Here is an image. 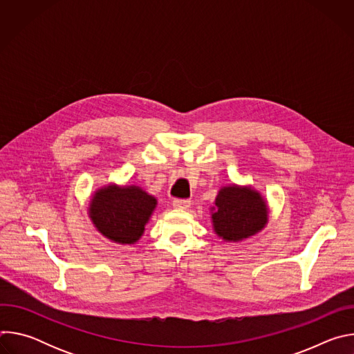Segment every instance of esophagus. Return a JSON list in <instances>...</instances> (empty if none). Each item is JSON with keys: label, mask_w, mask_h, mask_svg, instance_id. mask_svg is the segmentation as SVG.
<instances>
[{"label": "esophagus", "mask_w": 354, "mask_h": 354, "mask_svg": "<svg viewBox=\"0 0 354 354\" xmlns=\"http://www.w3.org/2000/svg\"><path fill=\"white\" fill-rule=\"evenodd\" d=\"M172 205L178 210H187L190 207V201L189 200H174Z\"/></svg>", "instance_id": "1"}]
</instances>
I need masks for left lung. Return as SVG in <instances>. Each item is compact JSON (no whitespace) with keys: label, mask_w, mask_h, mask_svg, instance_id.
<instances>
[{"label":"left lung","mask_w":354,"mask_h":354,"mask_svg":"<svg viewBox=\"0 0 354 354\" xmlns=\"http://www.w3.org/2000/svg\"><path fill=\"white\" fill-rule=\"evenodd\" d=\"M213 231L225 242H242L258 235L269 223V205L250 185L220 187L210 207Z\"/></svg>","instance_id":"left-lung-1"}]
</instances>
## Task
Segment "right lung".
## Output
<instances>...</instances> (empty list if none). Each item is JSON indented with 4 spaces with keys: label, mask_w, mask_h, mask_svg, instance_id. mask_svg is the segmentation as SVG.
Instances as JSON below:
<instances>
[{
    "label": "right lung",
    "mask_w": 354,
    "mask_h": 354,
    "mask_svg": "<svg viewBox=\"0 0 354 354\" xmlns=\"http://www.w3.org/2000/svg\"><path fill=\"white\" fill-rule=\"evenodd\" d=\"M157 205V198L137 185L108 183L92 193L88 217L105 238L133 245L142 236Z\"/></svg>",
    "instance_id": "right-lung-1"
}]
</instances>
